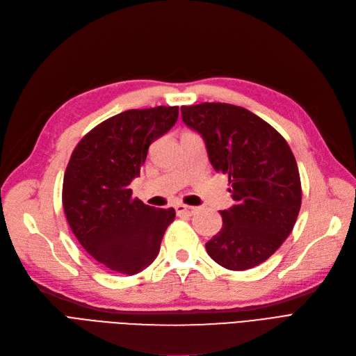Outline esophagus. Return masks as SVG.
Wrapping results in <instances>:
<instances>
[{
    "mask_svg": "<svg viewBox=\"0 0 356 356\" xmlns=\"http://www.w3.org/2000/svg\"><path fill=\"white\" fill-rule=\"evenodd\" d=\"M175 210H177L178 215H187V216H191V215H194V213L197 211V207L186 206V204H178V206H175Z\"/></svg>",
    "mask_w": 356,
    "mask_h": 356,
    "instance_id": "obj_1",
    "label": "esophagus"
}]
</instances>
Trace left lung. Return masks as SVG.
Masks as SVG:
<instances>
[{"instance_id":"8db88e82","label":"left lung","mask_w":356,"mask_h":356,"mask_svg":"<svg viewBox=\"0 0 356 356\" xmlns=\"http://www.w3.org/2000/svg\"><path fill=\"white\" fill-rule=\"evenodd\" d=\"M181 115L203 137L211 166L232 184L235 204L220 210L222 229L206 243L207 254L236 272L261 264L289 236L301 209L289 145L264 120L231 104L181 106Z\"/></svg>"}]
</instances>
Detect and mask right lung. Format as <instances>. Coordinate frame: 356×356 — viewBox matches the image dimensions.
<instances>
[{
    "label": "right lung",
    "mask_w": 356,
    "mask_h": 356,
    "mask_svg": "<svg viewBox=\"0 0 356 356\" xmlns=\"http://www.w3.org/2000/svg\"><path fill=\"white\" fill-rule=\"evenodd\" d=\"M178 106L130 109L96 125L71 153L63 182L67 222L81 247L106 268L136 275L159 254L175 210L133 197L149 146L172 129Z\"/></svg>",
    "instance_id": "add662e5"
}]
</instances>
